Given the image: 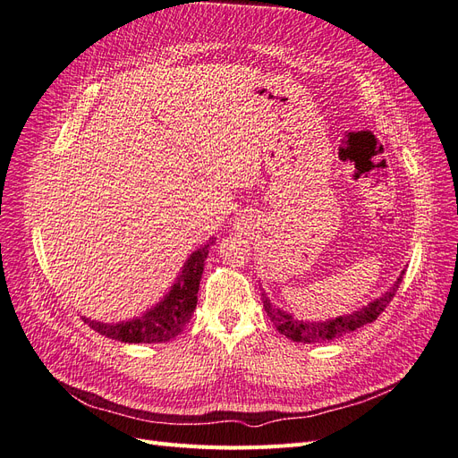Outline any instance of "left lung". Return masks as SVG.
<instances>
[{
	"instance_id": "left-lung-1",
	"label": "left lung",
	"mask_w": 458,
	"mask_h": 458,
	"mask_svg": "<svg viewBox=\"0 0 458 458\" xmlns=\"http://www.w3.org/2000/svg\"><path fill=\"white\" fill-rule=\"evenodd\" d=\"M403 275L405 271H401L394 286L387 290L386 294H382V298L372 300L369 306H363L361 310H357L353 313L328 318V321H298V318H294L290 313L275 308L266 293H261V301H263V310H266L271 323L276 327V330H279L281 335H284L293 342L321 344V342L342 338L348 335V332H353L357 328H361L363 325L377 321L378 315L390 306V301L394 300L401 281H403Z\"/></svg>"
}]
</instances>
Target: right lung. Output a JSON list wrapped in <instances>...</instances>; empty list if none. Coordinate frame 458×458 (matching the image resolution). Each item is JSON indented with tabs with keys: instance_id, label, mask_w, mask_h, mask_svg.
Listing matches in <instances>:
<instances>
[{
	"instance_id": "add662e5",
	"label": "right lung",
	"mask_w": 458,
	"mask_h": 458,
	"mask_svg": "<svg viewBox=\"0 0 458 458\" xmlns=\"http://www.w3.org/2000/svg\"><path fill=\"white\" fill-rule=\"evenodd\" d=\"M214 241L206 242L199 250L192 252L185 261L183 269L179 271L177 281L170 293L158 301L155 308L135 318L122 323H99L86 318L84 321L99 335L126 344H160L170 342L185 328L192 311L197 308V294L204 271V261Z\"/></svg>"
}]
</instances>
